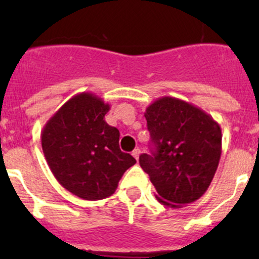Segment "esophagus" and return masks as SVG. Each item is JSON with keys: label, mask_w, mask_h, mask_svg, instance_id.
<instances>
[{"label": "esophagus", "mask_w": 259, "mask_h": 259, "mask_svg": "<svg viewBox=\"0 0 259 259\" xmlns=\"http://www.w3.org/2000/svg\"><path fill=\"white\" fill-rule=\"evenodd\" d=\"M132 155L134 156L135 159H139V155H140V149L139 148H137V149H134V150H133V153H132Z\"/></svg>", "instance_id": "esophagus-1"}]
</instances>
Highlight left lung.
Segmentation results:
<instances>
[{"label": "left lung", "mask_w": 259, "mask_h": 259, "mask_svg": "<svg viewBox=\"0 0 259 259\" xmlns=\"http://www.w3.org/2000/svg\"><path fill=\"white\" fill-rule=\"evenodd\" d=\"M150 154L139 163L163 205L182 208L199 199L210 185L222 154L218 122L193 104L163 96L146 108Z\"/></svg>", "instance_id": "obj_1"}]
</instances>
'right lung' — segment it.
<instances>
[{"label":"right lung","instance_id":"obj_1","mask_svg":"<svg viewBox=\"0 0 259 259\" xmlns=\"http://www.w3.org/2000/svg\"><path fill=\"white\" fill-rule=\"evenodd\" d=\"M110 105L91 93L72 96L44 126L41 145L50 169L66 190L85 200L110 197L137 163L119 148L120 133L105 121Z\"/></svg>","mask_w":259,"mask_h":259}]
</instances>
